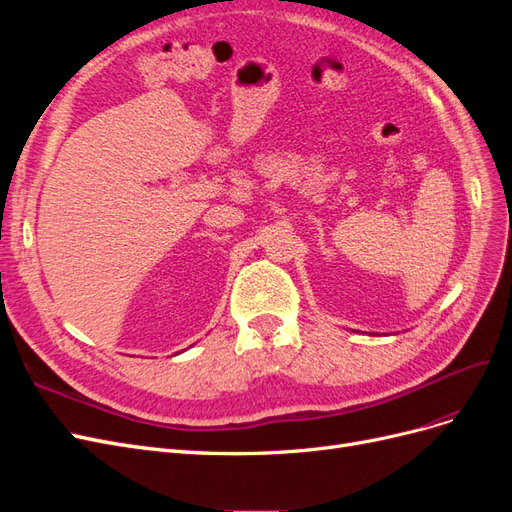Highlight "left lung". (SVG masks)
Masks as SVG:
<instances>
[{"mask_svg":"<svg viewBox=\"0 0 512 512\" xmlns=\"http://www.w3.org/2000/svg\"><path fill=\"white\" fill-rule=\"evenodd\" d=\"M376 335H378V333H376Z\"/></svg>","mask_w":512,"mask_h":512,"instance_id":"8db88e82","label":"left lung"}]
</instances>
